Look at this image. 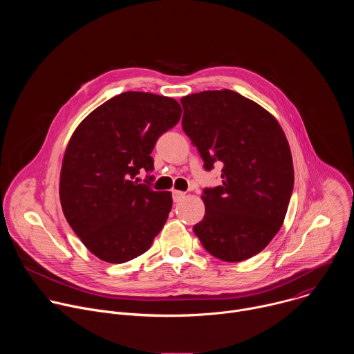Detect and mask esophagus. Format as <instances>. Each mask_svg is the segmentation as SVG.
I'll return each mask as SVG.
<instances>
[{
	"instance_id": "esophagus-1",
	"label": "esophagus",
	"mask_w": 354,
	"mask_h": 354,
	"mask_svg": "<svg viewBox=\"0 0 354 354\" xmlns=\"http://www.w3.org/2000/svg\"><path fill=\"white\" fill-rule=\"evenodd\" d=\"M186 193L182 192V190H172V197H174V201H180L182 198H185Z\"/></svg>"
}]
</instances>
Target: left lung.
Masks as SVG:
<instances>
[{
    "label": "left lung",
    "instance_id": "8db88e82",
    "mask_svg": "<svg viewBox=\"0 0 354 354\" xmlns=\"http://www.w3.org/2000/svg\"><path fill=\"white\" fill-rule=\"evenodd\" d=\"M182 127L207 171L223 164V185L205 189V218L193 227L201 245L224 262L263 250L283 225L294 186L286 134L272 113L230 89L180 99Z\"/></svg>",
    "mask_w": 354,
    "mask_h": 354
}]
</instances>
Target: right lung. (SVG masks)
Wrapping results in <instances>:
<instances>
[{
    "label": "right lung",
    "mask_w": 354,
    "mask_h": 354,
    "mask_svg": "<svg viewBox=\"0 0 354 354\" xmlns=\"http://www.w3.org/2000/svg\"><path fill=\"white\" fill-rule=\"evenodd\" d=\"M175 99L123 92L92 111L73 133L60 172L63 213L91 254L124 263L144 252L167 223L171 192L134 180L153 171L158 137L180 119Z\"/></svg>",
    "instance_id": "1"
}]
</instances>
